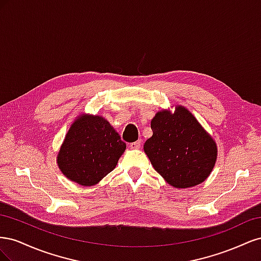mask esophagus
Returning a JSON list of instances; mask_svg holds the SVG:
<instances>
[{
	"mask_svg": "<svg viewBox=\"0 0 261 261\" xmlns=\"http://www.w3.org/2000/svg\"><path fill=\"white\" fill-rule=\"evenodd\" d=\"M140 145H141L140 140H137V141H135V143L129 144V147H130L132 149H139V148H140Z\"/></svg>",
	"mask_w": 261,
	"mask_h": 261,
	"instance_id": "34e87169",
	"label": "esophagus"
}]
</instances>
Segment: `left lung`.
<instances>
[{"mask_svg":"<svg viewBox=\"0 0 261 261\" xmlns=\"http://www.w3.org/2000/svg\"><path fill=\"white\" fill-rule=\"evenodd\" d=\"M152 136L144 145L154 170L176 188L200 184L215 167L217 146L194 115L183 107L158 112Z\"/></svg>","mask_w":261,"mask_h":261,"instance_id":"8db88e82","label":"left lung"}]
</instances>
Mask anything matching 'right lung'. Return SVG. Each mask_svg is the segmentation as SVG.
I'll list each match as a JSON object with an SVG mask.
<instances>
[{
	"instance_id": "1",
	"label": "right lung",
	"mask_w": 261,
	"mask_h": 261,
	"mask_svg": "<svg viewBox=\"0 0 261 261\" xmlns=\"http://www.w3.org/2000/svg\"><path fill=\"white\" fill-rule=\"evenodd\" d=\"M125 149L126 144L103 117L84 115L67 132L58 163L67 178L91 186L113 171Z\"/></svg>"
}]
</instances>
